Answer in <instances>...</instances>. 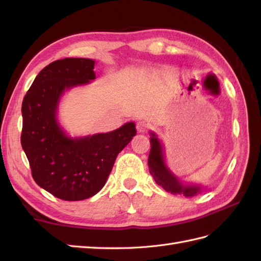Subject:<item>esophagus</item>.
Returning a JSON list of instances; mask_svg holds the SVG:
<instances>
[{
	"mask_svg": "<svg viewBox=\"0 0 261 261\" xmlns=\"http://www.w3.org/2000/svg\"><path fill=\"white\" fill-rule=\"evenodd\" d=\"M150 129V123L148 121H138L137 122V130L139 132H147Z\"/></svg>",
	"mask_w": 261,
	"mask_h": 261,
	"instance_id": "esophagus-1",
	"label": "esophagus"
}]
</instances>
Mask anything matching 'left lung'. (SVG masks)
Here are the masks:
<instances>
[{
  "label": "left lung",
  "mask_w": 261,
  "mask_h": 261,
  "mask_svg": "<svg viewBox=\"0 0 261 261\" xmlns=\"http://www.w3.org/2000/svg\"><path fill=\"white\" fill-rule=\"evenodd\" d=\"M151 149L149 152L148 166L149 171L152 175L153 179L156 180L158 185L162 186L166 192L171 194H179L186 197L195 196L198 193H201L202 187L198 185H184L182 182L177 178V177L171 173L167 168L164 160V148L160 143L157 136L151 132L150 138Z\"/></svg>",
  "instance_id": "left-lung-1"
}]
</instances>
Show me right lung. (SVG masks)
I'll list each match as a JSON object with an SVG mask.
<instances>
[{
	"label": "right lung",
	"instance_id": "add662e5",
	"mask_svg": "<svg viewBox=\"0 0 261 261\" xmlns=\"http://www.w3.org/2000/svg\"><path fill=\"white\" fill-rule=\"evenodd\" d=\"M95 62L64 58L46 66L22 102L21 145L37 184L64 201H82L102 190L119 152L137 134L134 122L107 134L69 138L57 122L65 90L95 80Z\"/></svg>",
	"mask_w": 261,
	"mask_h": 261
}]
</instances>
